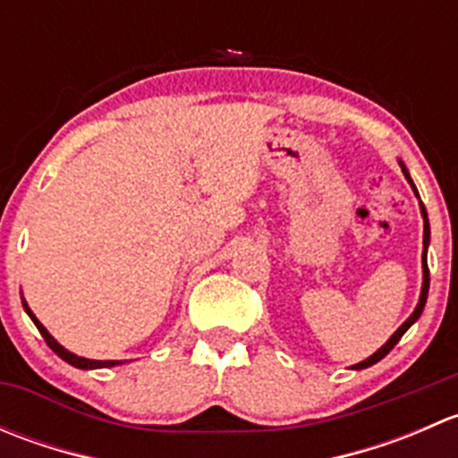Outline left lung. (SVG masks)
I'll use <instances>...</instances> for the list:
<instances>
[{"label":"left lung","mask_w":458,"mask_h":458,"mask_svg":"<svg viewBox=\"0 0 458 458\" xmlns=\"http://www.w3.org/2000/svg\"><path fill=\"white\" fill-rule=\"evenodd\" d=\"M399 165H401V170H403V174H405V179H408V183H410V186H412L414 195H417V199H419V208H421V216H423V255H421V263H423V284H421V294H419V303H417V308H414V312H412V315H410L408 318H405L403 323H401V326H399V330H396L394 335H392L390 339H387L386 344H383L381 348L377 350V352L370 354V357H368L366 361H361V363H354V366H352V370H363V368H370V366H374V363H377V361H381V359L386 357V354L390 352V350L394 348L396 344H399V339H401V336L405 335V332L410 330V326H412V323H417V321H419V317H421L423 308H426V301H428V290H429V270H428L429 221H428V212H426V206H423V203H421V197H419V191H417V186H414L412 177H410L408 168H405V164H403V161H401V159H399Z\"/></svg>","instance_id":"left-lung-1"}]
</instances>
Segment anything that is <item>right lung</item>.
<instances>
[{"label": "right lung", "instance_id": "1", "mask_svg": "<svg viewBox=\"0 0 458 458\" xmlns=\"http://www.w3.org/2000/svg\"><path fill=\"white\" fill-rule=\"evenodd\" d=\"M21 306H24L26 315H29V317L32 318V323H35V326H37V330L41 332V336H44V341H46V344H48V348L53 350V352L57 354V357H62L64 361L71 363V366L80 368V370H97V368H113V366H122V363H123V361H95V359L77 357L75 352H71V350L64 348L62 344H57V339H55V336L50 335L48 330H46L44 323H41L39 318H37L35 315H32V310L29 308V303H26V299H24V297H21Z\"/></svg>", "mask_w": 458, "mask_h": 458}]
</instances>
